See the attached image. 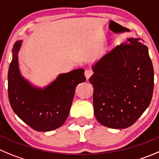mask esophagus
Returning a JSON list of instances; mask_svg holds the SVG:
<instances>
[{
	"label": "esophagus",
	"instance_id": "obj_1",
	"mask_svg": "<svg viewBox=\"0 0 159 159\" xmlns=\"http://www.w3.org/2000/svg\"><path fill=\"white\" fill-rule=\"evenodd\" d=\"M84 74H85L86 78H87V80H88V79L90 78V77L92 75H93V71L90 70V69H86L85 72H84Z\"/></svg>",
	"mask_w": 159,
	"mask_h": 159
}]
</instances>
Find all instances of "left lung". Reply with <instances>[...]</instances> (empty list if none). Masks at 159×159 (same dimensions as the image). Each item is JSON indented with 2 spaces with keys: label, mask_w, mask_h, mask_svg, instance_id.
I'll return each instance as SVG.
<instances>
[{
  "label": "left lung",
  "mask_w": 159,
  "mask_h": 159,
  "mask_svg": "<svg viewBox=\"0 0 159 159\" xmlns=\"http://www.w3.org/2000/svg\"><path fill=\"white\" fill-rule=\"evenodd\" d=\"M95 117L113 129L129 127L149 106L154 69L142 39L129 38L105 54L93 67Z\"/></svg>",
  "instance_id": "1"
}]
</instances>
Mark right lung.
I'll return each mask as SVG.
<instances>
[{"mask_svg": "<svg viewBox=\"0 0 159 159\" xmlns=\"http://www.w3.org/2000/svg\"><path fill=\"white\" fill-rule=\"evenodd\" d=\"M22 40L12 48V60L7 74L8 99L16 115L34 130L46 132L58 129L66 122L76 86L85 82L83 69L60 74L43 89L36 88L21 75L18 52Z\"/></svg>", "mask_w": 159, "mask_h": 159, "instance_id": "add662e5", "label": "right lung"}]
</instances>
